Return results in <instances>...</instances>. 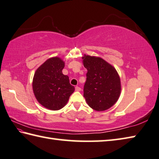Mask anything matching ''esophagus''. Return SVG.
I'll return each instance as SVG.
<instances>
[{"label":"esophagus","mask_w":159,"mask_h":159,"mask_svg":"<svg viewBox=\"0 0 159 159\" xmlns=\"http://www.w3.org/2000/svg\"><path fill=\"white\" fill-rule=\"evenodd\" d=\"M80 89H80V88H79V86H76L75 87V90H76V91L79 92V91H80Z\"/></svg>","instance_id":"34e87169"}]
</instances>
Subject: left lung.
I'll use <instances>...</instances> for the list:
<instances>
[{"label":"left lung","mask_w":159,"mask_h":159,"mask_svg":"<svg viewBox=\"0 0 159 159\" xmlns=\"http://www.w3.org/2000/svg\"><path fill=\"white\" fill-rule=\"evenodd\" d=\"M87 70L83 96L90 107L96 111L110 108L119 98L120 81L114 67L99 57H83Z\"/></svg>","instance_id":"1"}]
</instances>
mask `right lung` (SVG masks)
<instances>
[{"label":"right lung","instance_id":"right-lung-1","mask_svg":"<svg viewBox=\"0 0 159 159\" xmlns=\"http://www.w3.org/2000/svg\"><path fill=\"white\" fill-rule=\"evenodd\" d=\"M64 62L58 57L51 58L37 69L33 79V91L45 107L58 110L63 107L74 91L69 77L62 73Z\"/></svg>","mask_w":159,"mask_h":159}]
</instances>
